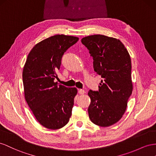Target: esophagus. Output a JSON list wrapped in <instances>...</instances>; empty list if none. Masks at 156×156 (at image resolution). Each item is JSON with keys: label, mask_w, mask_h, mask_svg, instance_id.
I'll list each match as a JSON object with an SVG mask.
<instances>
[{"label": "esophagus", "mask_w": 156, "mask_h": 156, "mask_svg": "<svg viewBox=\"0 0 156 156\" xmlns=\"http://www.w3.org/2000/svg\"><path fill=\"white\" fill-rule=\"evenodd\" d=\"M78 93L80 95H83L85 93V91H84L83 90H78Z\"/></svg>", "instance_id": "esophagus-1"}]
</instances>
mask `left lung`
<instances>
[{"instance_id":"8db88e82","label":"left lung","mask_w":156,"mask_h":156,"mask_svg":"<svg viewBox=\"0 0 156 156\" xmlns=\"http://www.w3.org/2000/svg\"><path fill=\"white\" fill-rule=\"evenodd\" d=\"M81 42L93 57L94 70L103 78L99 91L88 92L89 117L100 127L112 126L125 113L133 91L130 55L115 38L95 34L83 38Z\"/></svg>"}]
</instances>
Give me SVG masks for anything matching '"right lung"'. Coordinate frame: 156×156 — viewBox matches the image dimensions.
Masks as SVG:
<instances>
[{"label": "right lung", "mask_w": 156, "mask_h": 156, "mask_svg": "<svg viewBox=\"0 0 156 156\" xmlns=\"http://www.w3.org/2000/svg\"><path fill=\"white\" fill-rule=\"evenodd\" d=\"M78 40L64 34L44 39L30 50L23 66L25 99L37 121L50 129L64 127L72 115L77 89L57 86L54 80L65 52Z\"/></svg>", "instance_id": "1"}]
</instances>
